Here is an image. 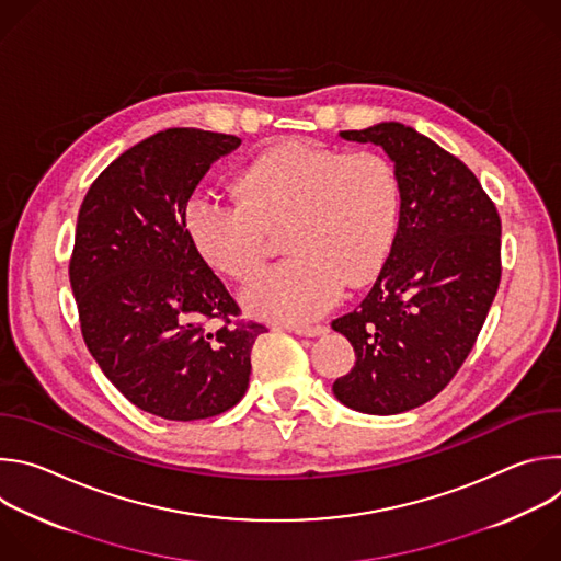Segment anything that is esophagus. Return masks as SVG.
Returning a JSON list of instances; mask_svg holds the SVG:
<instances>
[{
  "label": "esophagus",
  "instance_id": "1",
  "mask_svg": "<svg viewBox=\"0 0 561 561\" xmlns=\"http://www.w3.org/2000/svg\"><path fill=\"white\" fill-rule=\"evenodd\" d=\"M288 331H293L299 337H319V335H327L329 327L324 324H317V327H286Z\"/></svg>",
  "mask_w": 561,
  "mask_h": 561
}]
</instances>
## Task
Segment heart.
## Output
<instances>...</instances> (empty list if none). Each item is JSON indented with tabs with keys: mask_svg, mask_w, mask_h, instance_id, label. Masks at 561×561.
Listing matches in <instances>:
<instances>
[{
	"mask_svg": "<svg viewBox=\"0 0 561 561\" xmlns=\"http://www.w3.org/2000/svg\"><path fill=\"white\" fill-rule=\"evenodd\" d=\"M242 197L199 188L184 224L197 251L234 279L262 264L266 226L284 228L288 260L244 290L249 310L288 324L329 312L346 282L370 279L388 260L402 219V182L383 154L288 144L242 169Z\"/></svg>",
	"mask_w": 561,
	"mask_h": 561,
	"instance_id": "obj_1",
	"label": "heart"
}]
</instances>
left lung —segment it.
<instances>
[{"label":"left lung","instance_id":"1","mask_svg":"<svg viewBox=\"0 0 561 561\" xmlns=\"http://www.w3.org/2000/svg\"><path fill=\"white\" fill-rule=\"evenodd\" d=\"M340 137L388 154L402 219L366 299L333 322L355 351L333 392L353 411L397 415L433 399L472 351L502 277V221L470 169L415 128L381 122Z\"/></svg>","mask_w":561,"mask_h":561}]
</instances>
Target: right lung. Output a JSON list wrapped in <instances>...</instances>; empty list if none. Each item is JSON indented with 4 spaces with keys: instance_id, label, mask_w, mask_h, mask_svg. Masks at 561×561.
<instances>
[{
    "instance_id": "1",
    "label": "right lung",
    "mask_w": 561,
    "mask_h": 561,
    "mask_svg": "<svg viewBox=\"0 0 561 561\" xmlns=\"http://www.w3.org/2000/svg\"><path fill=\"white\" fill-rule=\"evenodd\" d=\"M239 137L199 128L154 133L93 182L75 226L70 288L84 342L137 409L193 422L244 397L262 324H230L239 306L186 230L199 180ZM208 318L222 327L208 332Z\"/></svg>"
}]
</instances>
